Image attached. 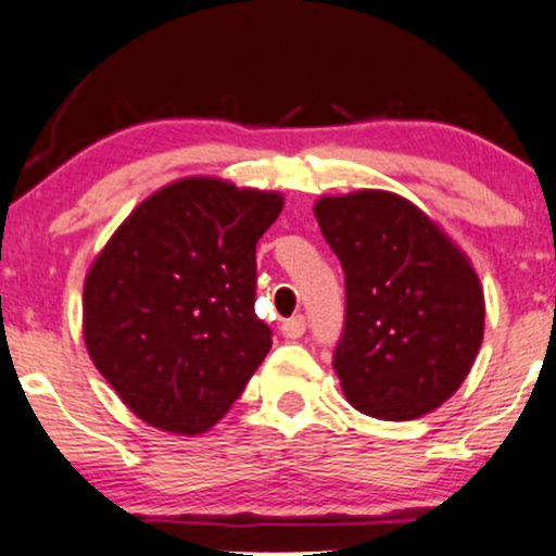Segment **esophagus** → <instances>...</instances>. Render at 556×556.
<instances>
[{"label": "esophagus", "mask_w": 556, "mask_h": 556, "mask_svg": "<svg viewBox=\"0 0 556 556\" xmlns=\"http://www.w3.org/2000/svg\"><path fill=\"white\" fill-rule=\"evenodd\" d=\"M303 331H305V318L303 316H292L282 324V334L287 337V340H298V337H303Z\"/></svg>", "instance_id": "34e87169"}]
</instances>
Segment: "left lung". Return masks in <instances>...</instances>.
Segmentation results:
<instances>
[{
	"mask_svg": "<svg viewBox=\"0 0 556 556\" xmlns=\"http://www.w3.org/2000/svg\"><path fill=\"white\" fill-rule=\"evenodd\" d=\"M318 227L344 269L334 371L355 410L413 420L460 389L483 342L481 279L416 203L389 190L321 195Z\"/></svg>",
	"mask_w": 556,
	"mask_h": 556,
	"instance_id": "obj_1",
	"label": "left lung"
}]
</instances>
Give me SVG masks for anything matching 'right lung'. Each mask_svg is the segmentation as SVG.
<instances>
[{"mask_svg": "<svg viewBox=\"0 0 556 556\" xmlns=\"http://www.w3.org/2000/svg\"><path fill=\"white\" fill-rule=\"evenodd\" d=\"M277 190L182 177L114 229L83 285V340L119 400L154 429L208 431L271 348L253 311L256 242Z\"/></svg>", "mask_w": 556, "mask_h": 556, "instance_id": "obj_1", "label": "right lung"}]
</instances>
